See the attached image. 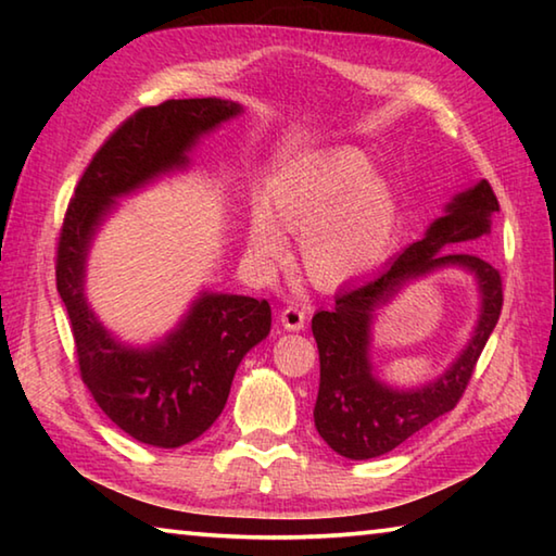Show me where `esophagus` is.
Returning <instances> with one entry per match:
<instances>
[{
  "label": "esophagus",
  "instance_id": "obj_1",
  "mask_svg": "<svg viewBox=\"0 0 556 556\" xmlns=\"http://www.w3.org/2000/svg\"><path fill=\"white\" fill-rule=\"evenodd\" d=\"M279 318H281V326H285L287 331H304L306 328V312L296 304H289L281 308Z\"/></svg>",
  "mask_w": 556,
  "mask_h": 556
}]
</instances>
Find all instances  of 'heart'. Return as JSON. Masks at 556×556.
I'll return each instance as SVG.
<instances>
[{
    "mask_svg": "<svg viewBox=\"0 0 556 556\" xmlns=\"http://www.w3.org/2000/svg\"><path fill=\"white\" fill-rule=\"evenodd\" d=\"M269 212L250 220V255L279 265L287 238L278 226L301 232V257L316 285L338 287L365 277L390 255L402 211L392 184L372 174L361 149L338 147L291 168L269 191ZM280 224L277 226L276 223Z\"/></svg>",
    "mask_w": 556,
    "mask_h": 556,
    "instance_id": "1",
    "label": "heart"
}]
</instances>
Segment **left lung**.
Listing matches in <instances>:
<instances>
[{"label":"left lung","instance_id":"obj_1","mask_svg":"<svg viewBox=\"0 0 556 556\" xmlns=\"http://www.w3.org/2000/svg\"><path fill=\"white\" fill-rule=\"evenodd\" d=\"M501 211L488 181L476 184L448 203L446 215L431 223L425 240L412 242L402 255L372 277L336 296L331 312L312 318L321 361V382L314 407L316 431L336 454L353 460L375 458L400 446L464 397L478 357L491 338L503 308V279L491 262L470 252H441L491 232V215ZM458 264L473 270L482 289V318L459 361L437 383L400 393L371 375L367 348L371 314L407 280L431 268Z\"/></svg>","mask_w":556,"mask_h":556}]
</instances>
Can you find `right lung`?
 Masks as SVG:
<instances>
[{"label":"right lung","instance_id":"obj_1","mask_svg":"<svg viewBox=\"0 0 556 556\" xmlns=\"http://www.w3.org/2000/svg\"><path fill=\"white\" fill-rule=\"evenodd\" d=\"M238 112L240 105L220 98L137 110L90 159L61 225L55 287L71 318L80 380L125 434L149 446H184L220 417L244 353L269 333L271 308L265 299L203 294L164 343L125 348L83 296L86 255L117 195L186 166L195 139Z\"/></svg>","mask_w":556,"mask_h":556}]
</instances>
